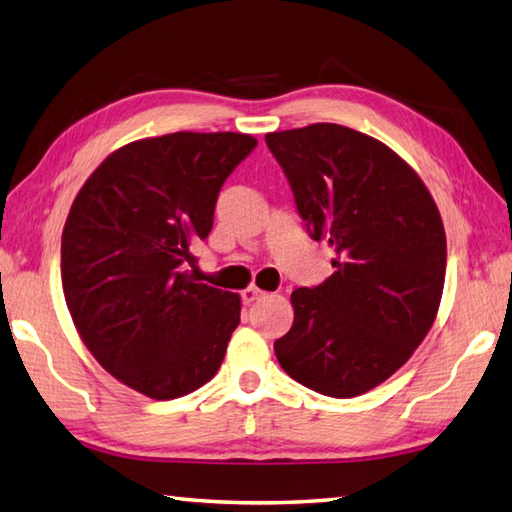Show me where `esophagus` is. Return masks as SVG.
Wrapping results in <instances>:
<instances>
[{"label": "esophagus", "instance_id": "obj_1", "mask_svg": "<svg viewBox=\"0 0 512 512\" xmlns=\"http://www.w3.org/2000/svg\"><path fill=\"white\" fill-rule=\"evenodd\" d=\"M260 298H265V291H263V289L247 287V289L243 291V302H245V305H252V302H256V300H260Z\"/></svg>", "mask_w": 512, "mask_h": 512}]
</instances>
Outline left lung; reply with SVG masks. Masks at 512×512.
Instances as JSON below:
<instances>
[{"label": "left lung", "instance_id": "obj_1", "mask_svg": "<svg viewBox=\"0 0 512 512\" xmlns=\"http://www.w3.org/2000/svg\"><path fill=\"white\" fill-rule=\"evenodd\" d=\"M333 274L291 294L294 325L274 342L289 378L329 398L378 387L420 347L440 307L446 236L429 190L387 145L336 123L271 132Z\"/></svg>", "mask_w": 512, "mask_h": 512}]
</instances>
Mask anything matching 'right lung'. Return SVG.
I'll return each instance as SVG.
<instances>
[{
  "instance_id": "add662e5",
  "label": "right lung",
  "mask_w": 512,
  "mask_h": 512,
  "mask_svg": "<svg viewBox=\"0 0 512 512\" xmlns=\"http://www.w3.org/2000/svg\"><path fill=\"white\" fill-rule=\"evenodd\" d=\"M258 141L174 132L110 154L70 207L61 285L72 322L114 378L154 400L210 382L241 322V298L187 263L212 232L227 176Z\"/></svg>"
}]
</instances>
